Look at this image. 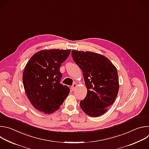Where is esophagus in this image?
Segmentation results:
<instances>
[{
	"label": "esophagus",
	"mask_w": 149,
	"mask_h": 149,
	"mask_svg": "<svg viewBox=\"0 0 149 149\" xmlns=\"http://www.w3.org/2000/svg\"><path fill=\"white\" fill-rule=\"evenodd\" d=\"M77 86V84L76 83H74V84H73V85H72V87H71V90H72V91H74L75 90Z\"/></svg>",
	"instance_id": "1"
}]
</instances>
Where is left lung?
<instances>
[{"mask_svg":"<svg viewBox=\"0 0 149 149\" xmlns=\"http://www.w3.org/2000/svg\"><path fill=\"white\" fill-rule=\"evenodd\" d=\"M72 56L82 71L87 88L80 107L88 116L99 117L117 98L119 90L117 68L109 58L97 53L72 50Z\"/></svg>","mask_w":149,"mask_h":149,"instance_id":"8db88e82","label":"left lung"}]
</instances>
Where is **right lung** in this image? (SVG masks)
Segmentation results:
<instances>
[{
    "label": "right lung",
    "instance_id": "right-lung-1",
    "mask_svg": "<svg viewBox=\"0 0 149 149\" xmlns=\"http://www.w3.org/2000/svg\"><path fill=\"white\" fill-rule=\"evenodd\" d=\"M71 49H44L36 52L27 62L22 79L26 95L35 109L45 114L58 110L70 93L60 83V67Z\"/></svg>",
    "mask_w": 149,
    "mask_h": 149
}]
</instances>
